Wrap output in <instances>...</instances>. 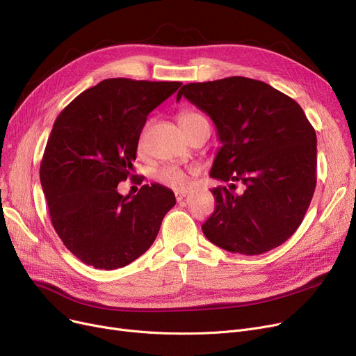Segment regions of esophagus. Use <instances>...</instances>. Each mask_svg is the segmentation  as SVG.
Here are the masks:
<instances>
[{"label":"esophagus","mask_w":356,"mask_h":356,"mask_svg":"<svg viewBox=\"0 0 356 356\" xmlns=\"http://www.w3.org/2000/svg\"><path fill=\"white\" fill-rule=\"evenodd\" d=\"M175 195H176V199H177V200H181L186 195H188V192H186V191H176Z\"/></svg>","instance_id":"1"}]
</instances>
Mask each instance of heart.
I'll return each mask as SVG.
<instances>
[{
    "label": "heart",
    "instance_id": "1",
    "mask_svg": "<svg viewBox=\"0 0 356 356\" xmlns=\"http://www.w3.org/2000/svg\"><path fill=\"white\" fill-rule=\"evenodd\" d=\"M179 122L180 127L184 129V133H188L192 128H195L197 124L208 122L200 114L193 111H181L179 114ZM196 173V168H189V170H184V168L176 167V165H168L163 167L157 172V180L161 181L165 186H170L175 189H181L189 181V177Z\"/></svg>",
    "mask_w": 356,
    "mask_h": 356
}]
</instances>
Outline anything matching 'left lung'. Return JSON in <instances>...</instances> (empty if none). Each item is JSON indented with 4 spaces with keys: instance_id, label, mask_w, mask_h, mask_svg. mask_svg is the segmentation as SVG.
Returning <instances> with one entry per match:
<instances>
[{
    "instance_id": "obj_1",
    "label": "left lung",
    "mask_w": 356,
    "mask_h": 356,
    "mask_svg": "<svg viewBox=\"0 0 356 356\" xmlns=\"http://www.w3.org/2000/svg\"><path fill=\"white\" fill-rule=\"evenodd\" d=\"M212 118L222 147L211 177L232 181L212 189L215 212L202 231L238 254H264L300 227L316 188V133L302 106L261 81L231 76L181 86ZM245 183L235 194L234 183Z\"/></svg>"
}]
</instances>
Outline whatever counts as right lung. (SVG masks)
I'll use <instances>...</instances> for the list:
<instances>
[{
  "mask_svg": "<svg viewBox=\"0 0 356 356\" xmlns=\"http://www.w3.org/2000/svg\"><path fill=\"white\" fill-rule=\"evenodd\" d=\"M181 82L112 78L83 90L56 118L40 163L51 225L82 263L128 266L154 242L175 193L159 183L136 196L118 193L134 175L138 138L149 112Z\"/></svg>",
  "mask_w": 356,
  "mask_h": 356,
  "instance_id": "obj_1",
  "label": "right lung"
}]
</instances>
